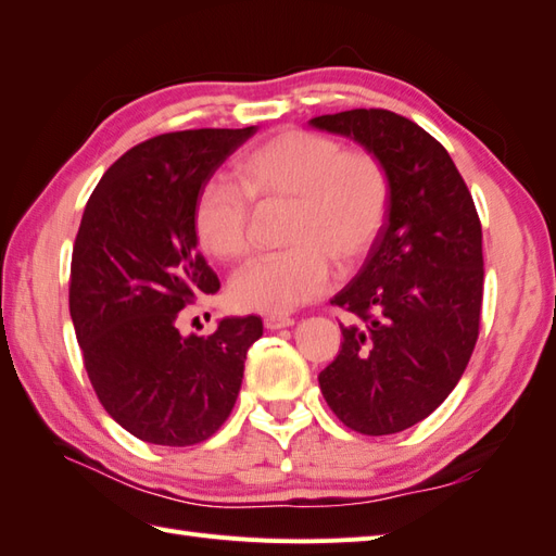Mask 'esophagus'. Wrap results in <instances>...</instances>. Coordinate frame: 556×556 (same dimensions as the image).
Wrapping results in <instances>:
<instances>
[{"label":"esophagus","instance_id":"34e87169","mask_svg":"<svg viewBox=\"0 0 556 556\" xmlns=\"http://www.w3.org/2000/svg\"><path fill=\"white\" fill-rule=\"evenodd\" d=\"M264 326H266L268 330L290 328V326H294V318H290V316H266V318H264Z\"/></svg>","mask_w":556,"mask_h":556}]
</instances>
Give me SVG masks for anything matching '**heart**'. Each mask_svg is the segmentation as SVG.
Returning <instances> with one entry per match:
<instances>
[{
    "label": "heart",
    "instance_id": "obj_1",
    "mask_svg": "<svg viewBox=\"0 0 556 556\" xmlns=\"http://www.w3.org/2000/svg\"><path fill=\"white\" fill-rule=\"evenodd\" d=\"M238 182L208 178L192 208L197 242L220 262L250 250L247 195L262 206L290 204V250L254 258L230 280V302L244 312L280 316L324 294L336 276L332 258L342 266L364 258L390 212V174L374 152L306 130H280L252 147Z\"/></svg>",
    "mask_w": 556,
    "mask_h": 556
}]
</instances>
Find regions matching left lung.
I'll use <instances>...</instances> for the list:
<instances>
[{
    "label": "left lung",
    "instance_id": "left-lung-1",
    "mask_svg": "<svg viewBox=\"0 0 556 556\" xmlns=\"http://www.w3.org/2000/svg\"><path fill=\"white\" fill-rule=\"evenodd\" d=\"M386 164L392 194L380 238L332 304L342 350L318 376L328 406L364 435L412 428L447 400L471 359L483 304V230L452 156L414 121L352 109L309 121Z\"/></svg>",
    "mask_w": 556,
    "mask_h": 556
}]
</instances>
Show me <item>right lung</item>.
<instances>
[{
    "instance_id": "add662e5",
    "label": "right lung",
    "mask_w": 556,
    "mask_h": 556,
    "mask_svg": "<svg viewBox=\"0 0 556 556\" xmlns=\"http://www.w3.org/2000/svg\"><path fill=\"white\" fill-rule=\"evenodd\" d=\"M254 132L156 135L106 170L83 212L68 304L85 371L109 416L152 445H197L224 426L264 332L258 316L220 318L206 338L178 330L182 306L220 288L197 252V192Z\"/></svg>"
}]
</instances>
